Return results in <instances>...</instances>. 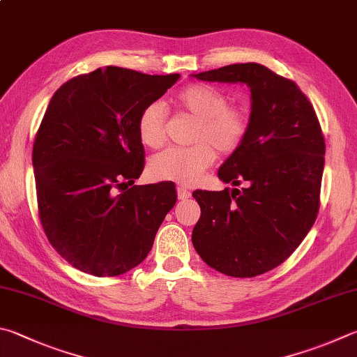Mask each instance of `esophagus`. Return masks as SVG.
Here are the masks:
<instances>
[{
  "instance_id": "esophagus-1",
  "label": "esophagus",
  "mask_w": 357,
  "mask_h": 357,
  "mask_svg": "<svg viewBox=\"0 0 357 357\" xmlns=\"http://www.w3.org/2000/svg\"><path fill=\"white\" fill-rule=\"evenodd\" d=\"M176 190H178V198L179 199H187V198H190V195H192L190 190L185 189V187H183V185H179Z\"/></svg>"
}]
</instances>
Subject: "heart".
<instances>
[{
    "instance_id": "heart-1",
    "label": "heart",
    "mask_w": 357,
    "mask_h": 357,
    "mask_svg": "<svg viewBox=\"0 0 357 357\" xmlns=\"http://www.w3.org/2000/svg\"><path fill=\"white\" fill-rule=\"evenodd\" d=\"M178 106L198 120L190 148H167L151 158L148 170L154 179L192 185L215 160V150L222 154L234 153L248 131V116L241 107L228 106L229 100L222 90L195 84L181 90ZM142 144L159 148L165 140V109L151 102L142 111L137 121Z\"/></svg>"
}]
</instances>
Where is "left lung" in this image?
Listing matches in <instances>:
<instances>
[{
	"mask_svg": "<svg viewBox=\"0 0 357 357\" xmlns=\"http://www.w3.org/2000/svg\"><path fill=\"white\" fill-rule=\"evenodd\" d=\"M192 77L243 84L251 92L248 131L218 170L223 183L243 187L193 192L201 217L192 243L220 273L262 275L286 261L317 218L325 167L319 119L294 81L261 63H234Z\"/></svg>",
	"mask_w": 357,
	"mask_h": 357,
	"instance_id": "1",
	"label": "left lung"
}]
</instances>
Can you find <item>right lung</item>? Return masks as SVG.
I'll return each mask as SVG.
<instances>
[{"mask_svg":"<svg viewBox=\"0 0 357 357\" xmlns=\"http://www.w3.org/2000/svg\"><path fill=\"white\" fill-rule=\"evenodd\" d=\"M178 79L106 67L67 81L50 101L32 148L38 215L50 243L84 273L137 267L176 203L173 183L123 185L144 172L142 111Z\"/></svg>","mask_w":357,"mask_h":357,"instance_id":"obj_1","label":"right lung"}]
</instances>
